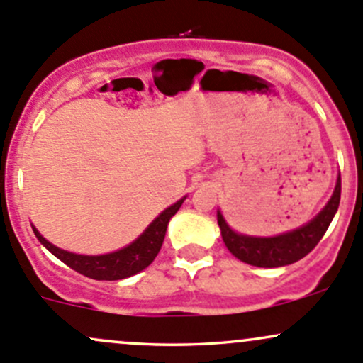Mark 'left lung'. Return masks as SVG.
<instances>
[{
    "label": "left lung",
    "mask_w": 363,
    "mask_h": 363,
    "mask_svg": "<svg viewBox=\"0 0 363 363\" xmlns=\"http://www.w3.org/2000/svg\"><path fill=\"white\" fill-rule=\"evenodd\" d=\"M339 200H341V175H337L333 196L329 203L322 208V212L310 223L294 231L278 236H266V238L240 235L228 226L220 211H217V223H219L220 235L228 250L236 259L250 266H257V268H280V266L297 262L318 245L337 212Z\"/></svg>",
    "instance_id": "left-lung-1"
}]
</instances>
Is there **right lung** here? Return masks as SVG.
<instances>
[{"instance_id": "1", "label": "right lung", "mask_w": 363, "mask_h": 363, "mask_svg": "<svg viewBox=\"0 0 363 363\" xmlns=\"http://www.w3.org/2000/svg\"><path fill=\"white\" fill-rule=\"evenodd\" d=\"M186 198H181L179 201H175L174 205H170L169 208H165L155 220L146 228V231L132 242L130 245H127L125 249L111 252V254L104 255H82V254H72V252L62 250L59 247L52 245L48 240H45L40 235V231L33 226L34 235L40 240V243L43 247H47L48 250L55 255L57 259L64 262V264L69 266L74 272L85 274V277L94 278V280H121V278H128L132 274L143 272L144 268L151 264L155 261V257L158 255L160 249H162L163 238H165L167 226H169V220L172 216H175V212L181 208L182 201Z\"/></svg>"}]
</instances>
